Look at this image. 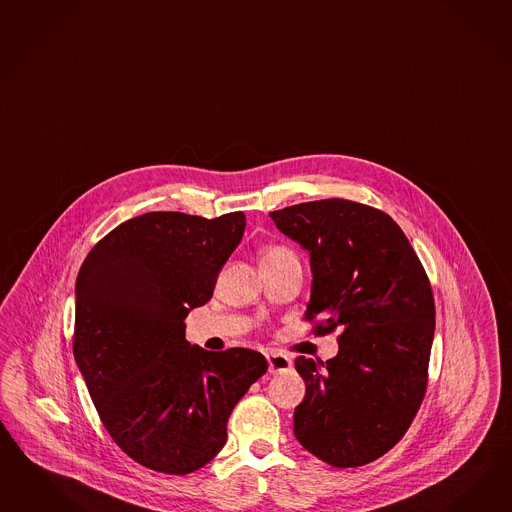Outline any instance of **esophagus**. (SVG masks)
<instances>
[{
    "label": "esophagus",
    "instance_id": "34e87169",
    "mask_svg": "<svg viewBox=\"0 0 512 512\" xmlns=\"http://www.w3.org/2000/svg\"><path fill=\"white\" fill-rule=\"evenodd\" d=\"M266 360H268V373H285V371H291L292 369L291 358L285 356V354L274 352V350H270L266 354Z\"/></svg>",
    "mask_w": 512,
    "mask_h": 512
}]
</instances>
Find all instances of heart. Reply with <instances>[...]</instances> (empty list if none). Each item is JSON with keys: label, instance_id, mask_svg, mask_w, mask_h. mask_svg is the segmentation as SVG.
I'll use <instances>...</instances> for the list:
<instances>
[{"label": "heart", "instance_id": "1", "mask_svg": "<svg viewBox=\"0 0 512 512\" xmlns=\"http://www.w3.org/2000/svg\"><path fill=\"white\" fill-rule=\"evenodd\" d=\"M283 259H296L291 249L285 246H268L261 253V263H272V261H283Z\"/></svg>", "mask_w": 512, "mask_h": 512}]
</instances>
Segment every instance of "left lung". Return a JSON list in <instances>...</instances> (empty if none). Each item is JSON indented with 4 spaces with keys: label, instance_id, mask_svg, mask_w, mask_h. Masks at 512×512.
Segmentation results:
<instances>
[{
    "label": "left lung",
    "instance_id": "8db88e82",
    "mask_svg": "<svg viewBox=\"0 0 512 512\" xmlns=\"http://www.w3.org/2000/svg\"><path fill=\"white\" fill-rule=\"evenodd\" d=\"M270 218L309 253L305 318H324L318 333L343 328L335 358L294 361L305 382L294 436L335 468L369 464L401 440L425 397L434 339L429 277L382 210L322 199Z\"/></svg>",
    "mask_w": 512,
    "mask_h": 512
}]
</instances>
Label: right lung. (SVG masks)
<instances>
[{"label":"right lung","instance_id":"add662e5","mask_svg":"<svg viewBox=\"0 0 512 512\" xmlns=\"http://www.w3.org/2000/svg\"><path fill=\"white\" fill-rule=\"evenodd\" d=\"M244 227V212H147L80 268L74 360L113 442L145 468L186 475L208 464L236 402L268 369L255 350L186 341L184 318L212 298Z\"/></svg>","mask_w":512,"mask_h":512}]
</instances>
